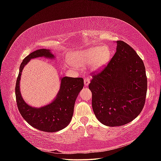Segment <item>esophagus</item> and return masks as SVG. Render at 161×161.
Instances as JSON below:
<instances>
[{"mask_svg": "<svg viewBox=\"0 0 161 161\" xmlns=\"http://www.w3.org/2000/svg\"><path fill=\"white\" fill-rule=\"evenodd\" d=\"M84 82H85V86H88V85H89V83H90V79H89V78H88V77L85 78Z\"/></svg>", "mask_w": 161, "mask_h": 161, "instance_id": "esophagus-1", "label": "esophagus"}]
</instances>
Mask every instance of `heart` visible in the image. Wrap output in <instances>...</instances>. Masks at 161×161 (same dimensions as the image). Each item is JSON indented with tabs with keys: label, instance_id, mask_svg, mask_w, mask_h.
Returning a JSON list of instances; mask_svg holds the SVG:
<instances>
[{
	"label": "heart",
	"instance_id": "obj_1",
	"mask_svg": "<svg viewBox=\"0 0 161 161\" xmlns=\"http://www.w3.org/2000/svg\"><path fill=\"white\" fill-rule=\"evenodd\" d=\"M111 57V51L108 47L96 46L76 52L73 62L79 66L91 62V69L99 70L108 64Z\"/></svg>",
	"mask_w": 161,
	"mask_h": 161
}]
</instances>
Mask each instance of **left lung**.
I'll return each mask as SVG.
<instances>
[{"mask_svg": "<svg viewBox=\"0 0 161 161\" xmlns=\"http://www.w3.org/2000/svg\"><path fill=\"white\" fill-rule=\"evenodd\" d=\"M105 69L92 76L89 85L92 108L101 123L110 127L134 120L142 111L147 91L142 60L123 41Z\"/></svg>", "mask_w": 161, "mask_h": 161, "instance_id": "obj_1", "label": "left lung"}]
</instances>
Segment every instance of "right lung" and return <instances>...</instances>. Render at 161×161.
<instances>
[{"mask_svg": "<svg viewBox=\"0 0 161 161\" xmlns=\"http://www.w3.org/2000/svg\"><path fill=\"white\" fill-rule=\"evenodd\" d=\"M44 57L54 59L49 49H40L31 52L21 62L15 86L17 104L19 112L32 127L46 132H54L66 128L72 119L76 99L83 88L82 78H60V87L51 103L41 108H34L24 101L20 91V80L24 67L33 58Z\"/></svg>", "mask_w": 161, "mask_h": 161, "instance_id": "right-lung-1", "label": "right lung"}]
</instances>
